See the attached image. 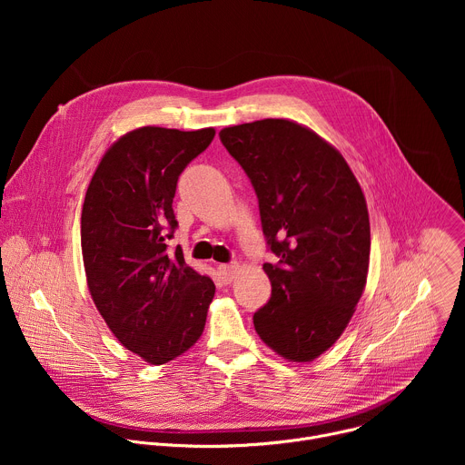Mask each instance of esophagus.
I'll return each instance as SVG.
<instances>
[{
	"label": "esophagus",
	"instance_id": "34e87169",
	"mask_svg": "<svg viewBox=\"0 0 465 465\" xmlns=\"http://www.w3.org/2000/svg\"><path fill=\"white\" fill-rule=\"evenodd\" d=\"M239 272V264L237 262H230V264H221L219 267V276L224 283H232L233 278L237 276Z\"/></svg>",
	"mask_w": 465,
	"mask_h": 465
}]
</instances>
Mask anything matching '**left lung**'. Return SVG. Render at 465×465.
<instances>
[{
  "label": "left lung",
  "mask_w": 465,
  "mask_h": 465,
  "mask_svg": "<svg viewBox=\"0 0 465 465\" xmlns=\"http://www.w3.org/2000/svg\"><path fill=\"white\" fill-rule=\"evenodd\" d=\"M248 174L262 233L280 257L264 262L272 296L253 314L261 341L292 362H311L348 327L366 287L370 217L344 156L291 119L219 132Z\"/></svg>",
  "instance_id": "obj_1"
}]
</instances>
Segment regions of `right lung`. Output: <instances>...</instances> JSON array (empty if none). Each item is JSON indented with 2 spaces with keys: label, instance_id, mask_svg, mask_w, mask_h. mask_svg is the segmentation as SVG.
Instances as JSON below:
<instances>
[{
  "label": "right lung",
  "instance_id": "add662e5",
  "mask_svg": "<svg viewBox=\"0 0 465 465\" xmlns=\"http://www.w3.org/2000/svg\"><path fill=\"white\" fill-rule=\"evenodd\" d=\"M215 128L142 126L101 158L88 185L81 244L92 300L114 337L149 364H165L201 339L212 278L167 250L178 226L173 198L180 173L208 149Z\"/></svg>",
  "mask_w": 465,
  "mask_h": 465
}]
</instances>
